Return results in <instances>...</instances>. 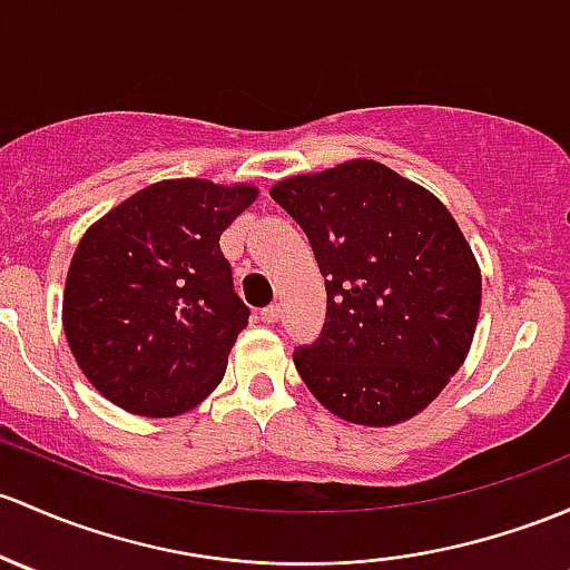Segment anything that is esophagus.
<instances>
[{"label": "esophagus", "instance_id": "1", "mask_svg": "<svg viewBox=\"0 0 570 570\" xmlns=\"http://www.w3.org/2000/svg\"><path fill=\"white\" fill-rule=\"evenodd\" d=\"M281 320V305L278 303H269L267 308H262V322L273 325V322Z\"/></svg>", "mask_w": 570, "mask_h": 570}]
</instances>
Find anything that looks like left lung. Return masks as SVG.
<instances>
[{
	"instance_id": "1",
	"label": "left lung",
	"mask_w": 570,
	"mask_h": 570,
	"mask_svg": "<svg viewBox=\"0 0 570 570\" xmlns=\"http://www.w3.org/2000/svg\"><path fill=\"white\" fill-rule=\"evenodd\" d=\"M325 275L320 338L292 361L341 421H410L451 382L481 311V269L448 207L376 160L269 188Z\"/></svg>"
}]
</instances>
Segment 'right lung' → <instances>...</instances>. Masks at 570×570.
<instances>
[{"label": "right lung", "instance_id": "right-lung-1", "mask_svg": "<svg viewBox=\"0 0 570 570\" xmlns=\"http://www.w3.org/2000/svg\"><path fill=\"white\" fill-rule=\"evenodd\" d=\"M254 185L164 179L87 229L70 262L62 327L100 395L134 415L194 410L224 380L248 305L220 235Z\"/></svg>", "mask_w": 570, "mask_h": 570}]
</instances>
